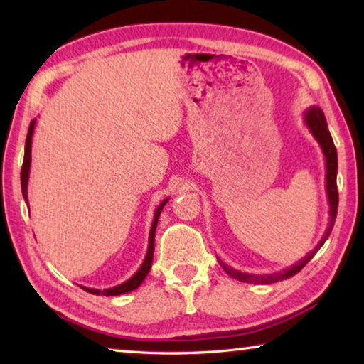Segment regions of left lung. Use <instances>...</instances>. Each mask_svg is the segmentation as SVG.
I'll list each match as a JSON object with an SVG mask.
<instances>
[{"label":"left lung","mask_w":364,"mask_h":364,"mask_svg":"<svg viewBox=\"0 0 364 364\" xmlns=\"http://www.w3.org/2000/svg\"><path fill=\"white\" fill-rule=\"evenodd\" d=\"M304 123L308 128V132L313 134V138L318 141L319 147L324 154V162H326V194H328V200H329V223L326 231L323 234L321 241L316 244V247L313 249L310 254H306V257L301 258L295 264H292L291 268H286L282 271H276V273L271 274H250V273H242V271L234 269L231 267H228L226 263L221 260L220 264L231 278L242 281V282H250V284H273V282H279L292 278L299 273V271L305 267V264L315 257L316 252L323 247V244L328 241L329 234L334 228V221L337 217V207H338V193H337V151L334 146V141H332V136L329 133L328 123H326V117L323 114V110L318 106H311L308 107L304 112Z\"/></svg>","instance_id":"1"}]
</instances>
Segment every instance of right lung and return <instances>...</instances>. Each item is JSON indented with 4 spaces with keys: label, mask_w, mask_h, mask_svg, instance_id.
<instances>
[{
    "label": "right lung",
    "mask_w": 364,
    "mask_h": 364,
    "mask_svg": "<svg viewBox=\"0 0 364 364\" xmlns=\"http://www.w3.org/2000/svg\"><path fill=\"white\" fill-rule=\"evenodd\" d=\"M35 123L36 120L30 122L28 127V133H27V139H26V154H23V164H22V170H21V186H22V194L23 199H26L27 205H28V176H30V164H32V138H33V132H35ZM168 202L167 199H164L160 202L159 207L156 208V213H154V220H152V226L149 231V244H147V252L144 257V262L141 264L139 269L134 273L130 279H127L125 282H122L119 286L109 287V289H91V287H85L82 286V289H85L86 292L95 294V295H106V297H115V295H122V294H128L138 289L141 286V282L146 279L147 273H149L151 264H152V258H154V242H156V228H157V221L160 217V212H162L164 205Z\"/></svg>",
    "instance_id": "obj_1"
}]
</instances>
